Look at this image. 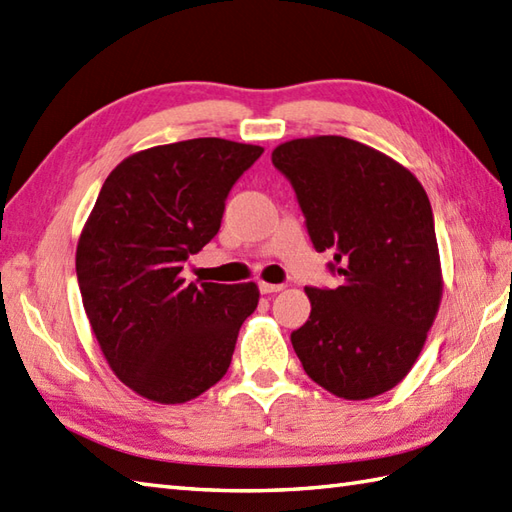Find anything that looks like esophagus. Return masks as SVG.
Segmentation results:
<instances>
[{"label":"esophagus","mask_w":512,"mask_h":512,"mask_svg":"<svg viewBox=\"0 0 512 512\" xmlns=\"http://www.w3.org/2000/svg\"><path fill=\"white\" fill-rule=\"evenodd\" d=\"M259 290H262V295H273V292L284 290L281 284H266V281H259Z\"/></svg>","instance_id":"esophagus-1"}]
</instances>
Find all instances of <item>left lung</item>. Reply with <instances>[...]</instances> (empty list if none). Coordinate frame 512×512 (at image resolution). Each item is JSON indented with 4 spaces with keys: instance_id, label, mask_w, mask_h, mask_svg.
I'll return each instance as SVG.
<instances>
[{
    "instance_id": "left-lung-1",
    "label": "left lung",
    "mask_w": 512,
    "mask_h": 512,
    "mask_svg": "<svg viewBox=\"0 0 512 512\" xmlns=\"http://www.w3.org/2000/svg\"><path fill=\"white\" fill-rule=\"evenodd\" d=\"M314 248L334 250V290L306 288L310 317L290 334L306 374L367 400L409 374L440 308L442 268L427 191L394 158L343 136L275 147Z\"/></svg>"
}]
</instances>
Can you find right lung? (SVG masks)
Returning <instances> with one entry per match:
<instances>
[{"instance_id": "1", "label": "right lung", "mask_w": 512, "mask_h": 512, "mask_svg": "<svg viewBox=\"0 0 512 512\" xmlns=\"http://www.w3.org/2000/svg\"><path fill=\"white\" fill-rule=\"evenodd\" d=\"M262 147L224 138L125 158L76 244V277L107 365L138 396L180 405L220 380L259 288L187 284L182 266L220 231L224 202Z\"/></svg>"}]
</instances>
